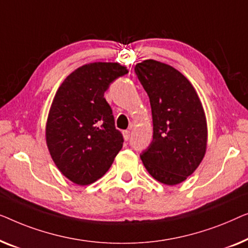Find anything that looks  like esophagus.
Masks as SVG:
<instances>
[{
  "label": "esophagus",
  "mask_w": 248,
  "mask_h": 248,
  "mask_svg": "<svg viewBox=\"0 0 248 248\" xmlns=\"http://www.w3.org/2000/svg\"><path fill=\"white\" fill-rule=\"evenodd\" d=\"M123 135H124V140H128V139L130 138V130H124V131H123Z\"/></svg>",
  "instance_id": "esophagus-1"
}]
</instances>
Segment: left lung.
<instances>
[{
    "label": "left lung",
    "instance_id": "1",
    "mask_svg": "<svg viewBox=\"0 0 248 248\" xmlns=\"http://www.w3.org/2000/svg\"><path fill=\"white\" fill-rule=\"evenodd\" d=\"M135 72L148 94L154 131L140 158L155 180L175 186L198 169L207 151L203 107L189 79L172 66L147 59Z\"/></svg>",
    "mask_w": 248,
    "mask_h": 248
}]
</instances>
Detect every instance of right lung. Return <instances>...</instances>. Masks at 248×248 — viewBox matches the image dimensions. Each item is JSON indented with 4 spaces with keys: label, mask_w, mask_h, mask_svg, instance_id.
Segmentation results:
<instances>
[{
    "label": "right lung",
    "mask_w": 248,
    "mask_h": 248,
    "mask_svg": "<svg viewBox=\"0 0 248 248\" xmlns=\"http://www.w3.org/2000/svg\"><path fill=\"white\" fill-rule=\"evenodd\" d=\"M127 73L118 62H91L71 73L55 94L46 124L47 147L73 183L95 182L123 148L124 137L114 127L104 92Z\"/></svg>",
    "instance_id": "add662e5"
}]
</instances>
